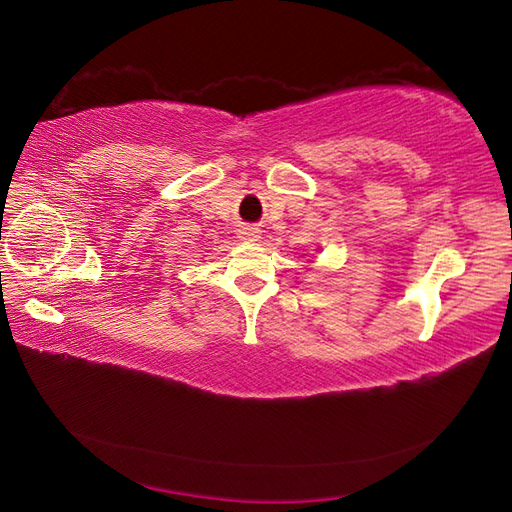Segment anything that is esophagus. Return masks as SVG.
Masks as SVG:
<instances>
[{
    "label": "esophagus",
    "instance_id": "34e87169",
    "mask_svg": "<svg viewBox=\"0 0 512 512\" xmlns=\"http://www.w3.org/2000/svg\"><path fill=\"white\" fill-rule=\"evenodd\" d=\"M237 237L244 242H257L259 240V231L255 227H242L240 231H237Z\"/></svg>",
    "mask_w": 512,
    "mask_h": 512
}]
</instances>
